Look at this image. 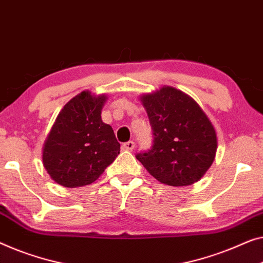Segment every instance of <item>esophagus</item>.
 Returning a JSON list of instances; mask_svg holds the SVG:
<instances>
[{
  "mask_svg": "<svg viewBox=\"0 0 263 263\" xmlns=\"http://www.w3.org/2000/svg\"><path fill=\"white\" fill-rule=\"evenodd\" d=\"M122 148L125 151H133L135 148V143L133 141H128V142H124L122 144Z\"/></svg>",
  "mask_w": 263,
  "mask_h": 263,
  "instance_id": "obj_1",
  "label": "esophagus"
}]
</instances>
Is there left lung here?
Wrapping results in <instances>:
<instances>
[{
    "label": "left lung",
    "mask_w": 263,
    "mask_h": 263,
    "mask_svg": "<svg viewBox=\"0 0 263 263\" xmlns=\"http://www.w3.org/2000/svg\"><path fill=\"white\" fill-rule=\"evenodd\" d=\"M153 132V144L136 159L158 181L187 186L199 180L214 162V125L191 97L163 86L141 97Z\"/></svg>",
    "instance_id": "left-lung-1"
}]
</instances>
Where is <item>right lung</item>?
Wrapping results in <instances>:
<instances>
[{
  "mask_svg": "<svg viewBox=\"0 0 263 263\" xmlns=\"http://www.w3.org/2000/svg\"><path fill=\"white\" fill-rule=\"evenodd\" d=\"M105 98L83 91L57 117L43 152L45 168L57 184L89 185L120 154L112 128L101 117Z\"/></svg>",
  "mask_w": 263,
  "mask_h": 263,
  "instance_id": "obj_1",
  "label": "right lung"
}]
</instances>
